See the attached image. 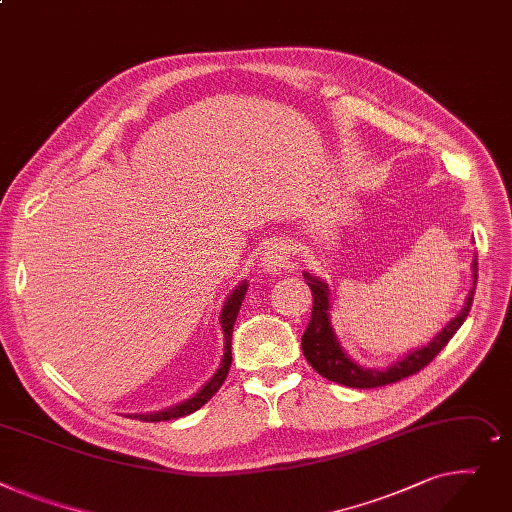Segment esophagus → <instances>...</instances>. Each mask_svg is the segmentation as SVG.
<instances>
[{"instance_id":"34e87169","label":"esophagus","mask_w":512,"mask_h":512,"mask_svg":"<svg viewBox=\"0 0 512 512\" xmlns=\"http://www.w3.org/2000/svg\"><path fill=\"white\" fill-rule=\"evenodd\" d=\"M291 260V246L283 239H275L270 242L268 248L264 250L262 256V268L268 270V273H279V270H285Z\"/></svg>"}]
</instances>
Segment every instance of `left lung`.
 <instances>
[{
  "label": "left lung",
  "mask_w": 512,
  "mask_h": 512,
  "mask_svg": "<svg viewBox=\"0 0 512 512\" xmlns=\"http://www.w3.org/2000/svg\"><path fill=\"white\" fill-rule=\"evenodd\" d=\"M306 283L312 289V297H314V308H312V316L308 322V328L304 330L302 337V349L304 355L308 359V364L326 380H333L351 388H376V386H384V384H393L399 382L407 376L417 374L419 370H424L432 359L446 347V343L453 339V335L461 328V324L465 322L471 304H473V289L467 297V304L461 310V314L450 320L446 328H442V333L428 345L417 349L409 355H405L401 362L393 364L386 370H364L362 366H357L355 362H351V357H347V353H343V349L337 343V337L330 328V320H328V308H330V291L326 287L324 281H320L318 277H312L310 273H304ZM473 279H477V262L473 264ZM475 285V281H473Z\"/></svg>",
  "instance_id": "1"
}]
</instances>
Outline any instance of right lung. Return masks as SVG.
Returning a JSON list of instances; mask_svg holds the SVG:
<instances>
[{
    "instance_id": "obj_1",
    "label": "right lung",
    "mask_w": 512,
    "mask_h": 512,
    "mask_svg": "<svg viewBox=\"0 0 512 512\" xmlns=\"http://www.w3.org/2000/svg\"><path fill=\"white\" fill-rule=\"evenodd\" d=\"M248 291V283H242L239 287L233 289V293L229 295L227 304L223 308V314H221V326H223V333H225V355H223V362H221V368L217 370V374L210 378L198 393L184 401L179 403L175 407H169L165 411H157V413H144V415H134L138 419H142V422H167V419H175V417H184V415H190L194 413L196 409H200L206 401L213 399V395L217 393V390L223 386L227 374H229V368H231V335H233V324H235V318H237V312H239V306H242V299Z\"/></svg>"
}]
</instances>
